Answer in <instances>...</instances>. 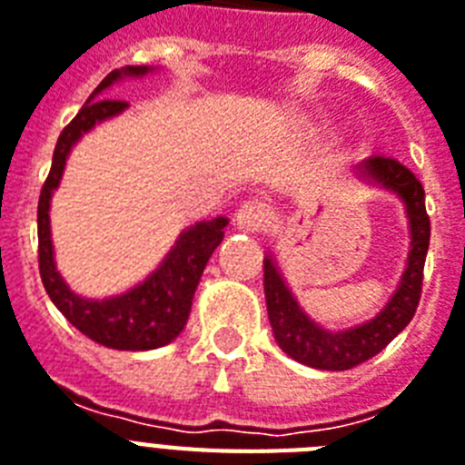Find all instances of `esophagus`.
I'll use <instances>...</instances> for the list:
<instances>
[{
  "label": "esophagus",
  "instance_id": "1",
  "mask_svg": "<svg viewBox=\"0 0 465 465\" xmlns=\"http://www.w3.org/2000/svg\"><path fill=\"white\" fill-rule=\"evenodd\" d=\"M273 209L263 199H249L235 213V223L247 230H266L273 225Z\"/></svg>",
  "mask_w": 465,
  "mask_h": 465
}]
</instances>
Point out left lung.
Instances as JSON below:
<instances>
[{
    "mask_svg": "<svg viewBox=\"0 0 465 465\" xmlns=\"http://www.w3.org/2000/svg\"><path fill=\"white\" fill-rule=\"evenodd\" d=\"M356 175L371 185L394 192L404 202L411 230V249L404 273L378 316L349 330H325L302 311L273 259H263V292L275 342L294 361L321 371H347L380 354L411 323L423 287L425 254L430 244V218L425 211V190L420 180L392 156H371L361 161L356 166Z\"/></svg>",
    "mask_w": 465,
    "mask_h": 465,
    "instance_id": "1",
    "label": "left lung"
}]
</instances>
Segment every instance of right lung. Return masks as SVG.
I'll return each instance as SVG.
<instances>
[{
	"label": "right lung",
	"instance_id": "add662e5",
	"mask_svg": "<svg viewBox=\"0 0 465 465\" xmlns=\"http://www.w3.org/2000/svg\"><path fill=\"white\" fill-rule=\"evenodd\" d=\"M149 71L154 68L125 66L121 71H111L99 83L85 106L78 111V116L61 130L52 156V168L42 185L40 204H37V242H40L37 259H40L42 285L47 290L49 299L83 335L104 347L128 349V351L163 347L183 332L206 261L221 244L223 228L228 225V218L218 216L185 228L154 273H149L140 285L116 297H80L56 271L52 230H49V204H52L54 190L61 183L73 144L85 133H90L97 123L118 116L121 111L128 109V104L121 99L104 97L102 100L104 90H109L114 83L123 78H142Z\"/></svg>",
	"mask_w": 465,
	"mask_h": 465
}]
</instances>
